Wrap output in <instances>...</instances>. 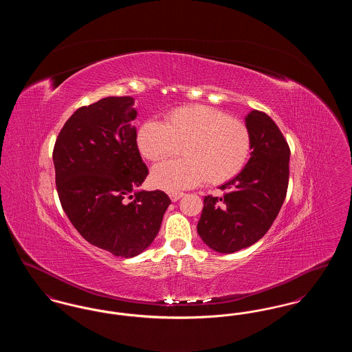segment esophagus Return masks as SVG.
Segmentation results:
<instances>
[{
    "mask_svg": "<svg viewBox=\"0 0 352 352\" xmlns=\"http://www.w3.org/2000/svg\"><path fill=\"white\" fill-rule=\"evenodd\" d=\"M184 195V192H181V191H173V192H170V194H168L170 199L173 201H179Z\"/></svg>",
    "mask_w": 352,
    "mask_h": 352,
    "instance_id": "obj_1",
    "label": "esophagus"
}]
</instances>
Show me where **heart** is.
Segmentation results:
<instances>
[{"mask_svg": "<svg viewBox=\"0 0 352 352\" xmlns=\"http://www.w3.org/2000/svg\"><path fill=\"white\" fill-rule=\"evenodd\" d=\"M142 157L157 162L182 148L184 158L162 162L151 170V181L160 188L178 191L204 179L223 184L245 166L251 153V133L239 118L203 104L178 107L168 112L164 124L148 120L135 134Z\"/></svg>", "mask_w": 352, "mask_h": 352, "instance_id": "obj_1", "label": "heart"}]
</instances>
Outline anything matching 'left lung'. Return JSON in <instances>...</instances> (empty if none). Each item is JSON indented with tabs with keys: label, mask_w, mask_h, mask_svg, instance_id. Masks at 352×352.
<instances>
[{
	"label": "left lung",
	"mask_w": 352,
	"mask_h": 352,
	"mask_svg": "<svg viewBox=\"0 0 352 352\" xmlns=\"http://www.w3.org/2000/svg\"><path fill=\"white\" fill-rule=\"evenodd\" d=\"M251 158L221 184L223 197H204L198 221L201 240L219 253H234L258 241L277 218L287 191L290 149L267 113L253 109L245 118Z\"/></svg>",
	"instance_id": "1"
}]
</instances>
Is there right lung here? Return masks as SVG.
I'll list each match as a JSON object with an SVG mask.
<instances>
[{"instance_id": "1", "label": "right lung", "mask_w": 352, "mask_h": 352, "mask_svg": "<svg viewBox=\"0 0 352 352\" xmlns=\"http://www.w3.org/2000/svg\"><path fill=\"white\" fill-rule=\"evenodd\" d=\"M133 98L111 96L74 112L52 151L55 184L69 221L84 239L120 257L145 251L168 204L161 191H135L149 170L132 125Z\"/></svg>"}]
</instances>
